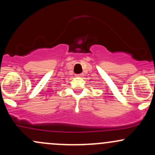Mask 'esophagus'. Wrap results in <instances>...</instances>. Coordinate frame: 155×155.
<instances>
[{"label": "esophagus", "instance_id": "1", "mask_svg": "<svg viewBox=\"0 0 155 155\" xmlns=\"http://www.w3.org/2000/svg\"><path fill=\"white\" fill-rule=\"evenodd\" d=\"M81 76H83V74H77V75H76V76H77V77H81Z\"/></svg>", "mask_w": 155, "mask_h": 155}]
</instances>
